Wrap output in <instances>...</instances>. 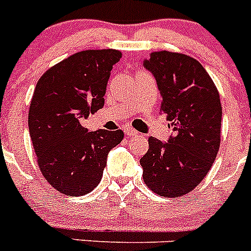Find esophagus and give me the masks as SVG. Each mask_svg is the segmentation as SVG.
I'll use <instances>...</instances> for the list:
<instances>
[{"label":"esophagus","mask_w":251,"mask_h":251,"mask_svg":"<svg viewBox=\"0 0 251 251\" xmlns=\"http://www.w3.org/2000/svg\"><path fill=\"white\" fill-rule=\"evenodd\" d=\"M124 133L127 137H133V136H138V132L136 129H133L130 127H124Z\"/></svg>","instance_id":"esophagus-1"}]
</instances>
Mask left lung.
<instances>
[{"label": "left lung", "mask_w": 251, "mask_h": 251, "mask_svg": "<svg viewBox=\"0 0 251 251\" xmlns=\"http://www.w3.org/2000/svg\"><path fill=\"white\" fill-rule=\"evenodd\" d=\"M143 65L156 77L161 112L174 132L166 143L148 138V152L139 161L143 181L158 196H182L205 178L220 148V95L203 66L188 55L154 51Z\"/></svg>", "instance_id": "left-lung-1"}]
</instances>
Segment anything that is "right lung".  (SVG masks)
Masks as SVG:
<instances>
[{
	"instance_id": "1",
	"label": "right lung",
	"mask_w": 251,
	"mask_h": 251,
	"mask_svg": "<svg viewBox=\"0 0 251 251\" xmlns=\"http://www.w3.org/2000/svg\"><path fill=\"white\" fill-rule=\"evenodd\" d=\"M122 52L85 50L66 57L40 77L28 109V130L37 165L52 188L83 196L100 182L108 152L123 130L88 132L83 121L104 105L113 65Z\"/></svg>"
}]
</instances>
